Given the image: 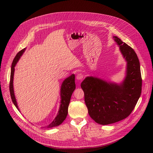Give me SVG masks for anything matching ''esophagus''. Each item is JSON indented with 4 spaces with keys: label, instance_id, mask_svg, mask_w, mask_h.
Segmentation results:
<instances>
[{
    "label": "esophagus",
    "instance_id": "obj_1",
    "mask_svg": "<svg viewBox=\"0 0 153 153\" xmlns=\"http://www.w3.org/2000/svg\"><path fill=\"white\" fill-rule=\"evenodd\" d=\"M84 78V75L82 73H78L76 75V79L78 80H82Z\"/></svg>",
    "mask_w": 153,
    "mask_h": 153
}]
</instances>
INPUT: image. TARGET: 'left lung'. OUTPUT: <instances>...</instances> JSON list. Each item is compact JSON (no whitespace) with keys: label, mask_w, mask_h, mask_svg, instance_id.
I'll list each match as a JSON object with an SVG mask.
<instances>
[{"label":"left lung","mask_w":153,"mask_h":153,"mask_svg":"<svg viewBox=\"0 0 153 153\" xmlns=\"http://www.w3.org/2000/svg\"><path fill=\"white\" fill-rule=\"evenodd\" d=\"M127 61L126 76L121 85L94 77H86L82 82L84 100L90 117L100 124L115 123L128 117L142 92L139 60L134 50L114 36Z\"/></svg>","instance_id":"1"}]
</instances>
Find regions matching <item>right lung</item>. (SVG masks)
<instances>
[{"mask_svg": "<svg viewBox=\"0 0 153 153\" xmlns=\"http://www.w3.org/2000/svg\"><path fill=\"white\" fill-rule=\"evenodd\" d=\"M25 48L22 49L18 52L14 59L12 66H11V76H10V95L11 98L13 101L14 105H15L16 107L18 109L16 101L15 99V94H14V91H13V75H14V71H15V66L16 65V62H18V59H20V56L22 53L24 52ZM75 75H72L70 76L67 78L66 79L64 80L63 82L62 87H61V106H60V108L59 110L58 114L55 118V119L52 121V123H50L48 126L46 127V128H53L55 126H59L60 124H62V123L65 120L66 116L68 115V106L69 102H70L71 96L72 93L73 92L74 90L75 89ZM19 110V109H18Z\"/></svg>", "mask_w": 153, "mask_h": 153, "instance_id": "obj_1", "label": "right lung"}]
</instances>
